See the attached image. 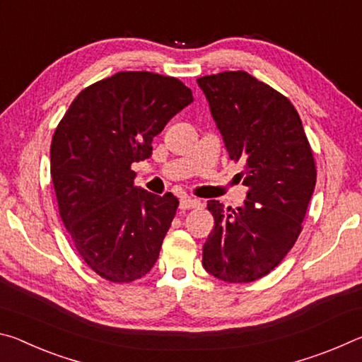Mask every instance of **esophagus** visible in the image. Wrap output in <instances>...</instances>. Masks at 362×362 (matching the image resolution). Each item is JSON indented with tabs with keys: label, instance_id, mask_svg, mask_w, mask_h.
<instances>
[{
	"label": "esophagus",
	"instance_id": "esophagus-1",
	"mask_svg": "<svg viewBox=\"0 0 362 362\" xmlns=\"http://www.w3.org/2000/svg\"><path fill=\"white\" fill-rule=\"evenodd\" d=\"M201 201L196 198H189V196H183L180 199V209L187 211V209H194V207H199Z\"/></svg>",
	"mask_w": 362,
	"mask_h": 362
}]
</instances>
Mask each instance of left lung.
<instances>
[{"mask_svg":"<svg viewBox=\"0 0 362 362\" xmlns=\"http://www.w3.org/2000/svg\"><path fill=\"white\" fill-rule=\"evenodd\" d=\"M230 159L244 164V204L209 201L214 228L203 246L206 272L225 283H252L276 268L296 244L316 185L313 151L291 100L249 75L223 71L196 79Z\"/></svg>","mask_w":362,"mask_h":362,"instance_id":"left-lung-1","label":"left lung"}]
</instances>
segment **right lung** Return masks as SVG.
I'll return each mask as SVG.
<instances>
[{"label":"right lung","mask_w":362,"mask_h":362,"mask_svg":"<svg viewBox=\"0 0 362 362\" xmlns=\"http://www.w3.org/2000/svg\"><path fill=\"white\" fill-rule=\"evenodd\" d=\"M192 102L177 78L119 71L83 89L54 132L60 218L81 259L107 281L140 279L158 260L179 199L134 185L131 166L151 156L153 137Z\"/></svg>","instance_id":"right-lung-1"}]
</instances>
